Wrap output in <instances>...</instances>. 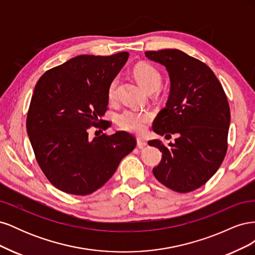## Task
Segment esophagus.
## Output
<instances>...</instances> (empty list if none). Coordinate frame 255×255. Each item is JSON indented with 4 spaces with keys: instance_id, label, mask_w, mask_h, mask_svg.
I'll return each mask as SVG.
<instances>
[{
    "instance_id": "obj_1",
    "label": "esophagus",
    "mask_w": 255,
    "mask_h": 255,
    "mask_svg": "<svg viewBox=\"0 0 255 255\" xmlns=\"http://www.w3.org/2000/svg\"><path fill=\"white\" fill-rule=\"evenodd\" d=\"M146 144H148V143H146V141L144 139H141V138H137V146H138V148L142 149V148H144Z\"/></svg>"
}]
</instances>
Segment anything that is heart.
Here are the masks:
<instances>
[{
    "instance_id": "obj_1",
    "label": "heart",
    "mask_w": 255,
    "mask_h": 255,
    "mask_svg": "<svg viewBox=\"0 0 255 255\" xmlns=\"http://www.w3.org/2000/svg\"><path fill=\"white\" fill-rule=\"evenodd\" d=\"M134 75L141 86L148 91H153L161 83V75L155 67L149 64H138L134 68ZM119 86V76H115L107 87V97L114 101L117 98ZM152 114L148 111H138L133 109H127L117 115L116 122L117 125L126 130H129L136 134L144 132L146 125L152 120Z\"/></svg>"
}]
</instances>
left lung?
<instances>
[{
  "mask_svg": "<svg viewBox=\"0 0 255 255\" xmlns=\"http://www.w3.org/2000/svg\"><path fill=\"white\" fill-rule=\"evenodd\" d=\"M144 54L166 67L171 83L153 130L177 135L168 145L157 139L148 142L163 153L153 174L168 188L190 192L211 179L227 154L231 115L226 92L211 68L186 53L166 49Z\"/></svg>",
  "mask_w": 255,
  "mask_h": 255,
  "instance_id": "obj_1",
  "label": "left lung"
}]
</instances>
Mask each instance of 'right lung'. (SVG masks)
Masks as SVG:
<instances>
[{"label":"right lung","mask_w":255,"mask_h":255,"mask_svg":"<svg viewBox=\"0 0 255 255\" xmlns=\"http://www.w3.org/2000/svg\"><path fill=\"white\" fill-rule=\"evenodd\" d=\"M128 58L80 55L44 72L30 100L26 130L37 163L52 185L86 196L109 181L136 139L125 130L89 137L91 127L109 128L99 119L107 111V87Z\"/></svg>","instance_id":"add662e5"}]
</instances>
